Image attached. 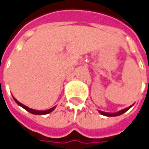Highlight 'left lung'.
I'll return each instance as SVG.
<instances>
[{"label":"left lung","mask_w":149,"mask_h":149,"mask_svg":"<svg viewBox=\"0 0 149 149\" xmlns=\"http://www.w3.org/2000/svg\"><path fill=\"white\" fill-rule=\"evenodd\" d=\"M132 106L133 105L129 106V107H128V108L123 109H122V110H119V111L116 112V113H107V112L100 111V110H99V112H100V113H101L102 115H104V116H107V117H115V116L121 115V114H123V113H125L126 111H128Z\"/></svg>","instance_id":"obj_1"}]
</instances>
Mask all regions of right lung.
I'll return each mask as SVG.
<instances>
[{
    "mask_svg": "<svg viewBox=\"0 0 149 149\" xmlns=\"http://www.w3.org/2000/svg\"><path fill=\"white\" fill-rule=\"evenodd\" d=\"M13 99L16 102V104H18V105H20V107H22L23 109H25L26 111L30 112L31 113H33V114H36V115H42V114H48L49 113H51V112L54 110V109H55V106L53 107V108H51V109H47V110H36V109H31V108H29V107H27V106L24 105L23 104H21L20 103L18 100H16L15 99L14 97H13Z\"/></svg>",
    "mask_w": 149,
    "mask_h": 149,
    "instance_id": "obj_1",
    "label": "right lung"
}]
</instances>
